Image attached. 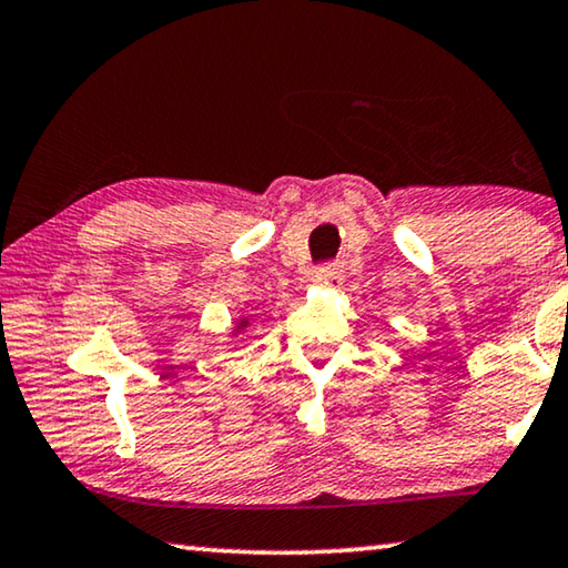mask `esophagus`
<instances>
[{"label":"esophagus","instance_id":"34e87169","mask_svg":"<svg viewBox=\"0 0 568 568\" xmlns=\"http://www.w3.org/2000/svg\"><path fill=\"white\" fill-rule=\"evenodd\" d=\"M314 282L322 286H337L343 282V268H339L337 261H325V264H320L317 272H314Z\"/></svg>","mask_w":568,"mask_h":568}]
</instances>
